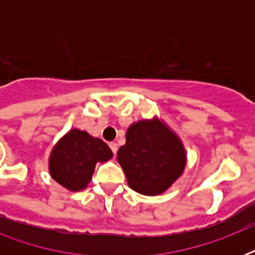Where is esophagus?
<instances>
[{
    "label": "esophagus",
    "mask_w": 255,
    "mask_h": 255,
    "mask_svg": "<svg viewBox=\"0 0 255 255\" xmlns=\"http://www.w3.org/2000/svg\"><path fill=\"white\" fill-rule=\"evenodd\" d=\"M110 148H111V151L114 152V155H116V152H118V144L110 143Z\"/></svg>",
    "instance_id": "obj_1"
}]
</instances>
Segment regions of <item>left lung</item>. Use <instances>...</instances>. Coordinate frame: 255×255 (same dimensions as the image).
I'll use <instances>...</instances> for the list:
<instances>
[{
  "label": "left lung",
  "mask_w": 255,
  "mask_h": 255,
  "mask_svg": "<svg viewBox=\"0 0 255 255\" xmlns=\"http://www.w3.org/2000/svg\"><path fill=\"white\" fill-rule=\"evenodd\" d=\"M131 189L145 196H157L184 172L185 148L169 127L153 118L129 126L126 144L118 151Z\"/></svg>",
  "instance_id": "8db88e82"
}]
</instances>
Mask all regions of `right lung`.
Returning <instances> with one entry per match:
<instances>
[{"label":"right lung","instance_id":"1","mask_svg":"<svg viewBox=\"0 0 255 255\" xmlns=\"http://www.w3.org/2000/svg\"><path fill=\"white\" fill-rule=\"evenodd\" d=\"M112 151L103 140L74 128L62 137L49 159L50 176L71 192L85 189L96 163H106Z\"/></svg>","mask_w":255,"mask_h":255}]
</instances>
